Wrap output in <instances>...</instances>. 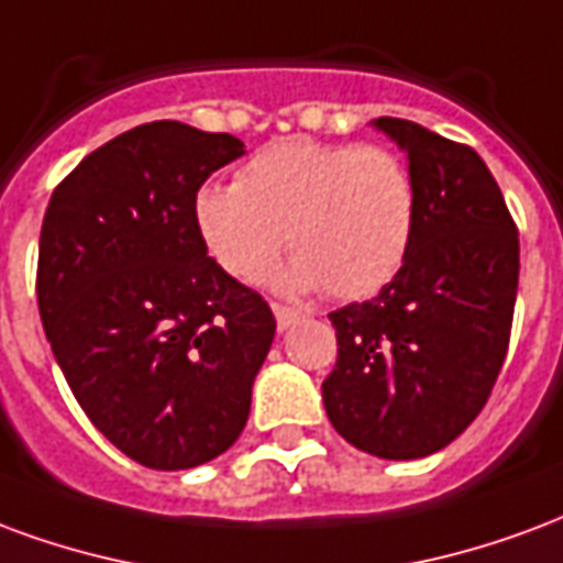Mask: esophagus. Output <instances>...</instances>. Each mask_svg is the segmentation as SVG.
I'll return each mask as SVG.
<instances>
[{
    "label": "esophagus",
    "mask_w": 563,
    "mask_h": 563,
    "mask_svg": "<svg viewBox=\"0 0 563 563\" xmlns=\"http://www.w3.org/2000/svg\"><path fill=\"white\" fill-rule=\"evenodd\" d=\"M273 314H276V323H278V330H282V332L290 330V327H294V323L302 318L297 309H287V306H278V302H273Z\"/></svg>",
    "instance_id": "esophagus-1"
}]
</instances>
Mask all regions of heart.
I'll use <instances>...</instances> for the list:
<instances>
[{
  "label": "heart",
  "instance_id": "1",
  "mask_svg": "<svg viewBox=\"0 0 563 563\" xmlns=\"http://www.w3.org/2000/svg\"><path fill=\"white\" fill-rule=\"evenodd\" d=\"M197 236L233 278L252 282L287 242L297 257L276 276L282 290L372 297L408 257L417 188L387 146L287 137L242 164L236 183L195 195Z\"/></svg>",
  "mask_w": 563,
  "mask_h": 563
}]
</instances>
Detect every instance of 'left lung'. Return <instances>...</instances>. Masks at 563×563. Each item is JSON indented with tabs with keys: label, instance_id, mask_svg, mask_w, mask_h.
<instances>
[{
	"label": "left lung",
	"instance_id": "left-lung-1",
	"mask_svg": "<svg viewBox=\"0 0 563 563\" xmlns=\"http://www.w3.org/2000/svg\"><path fill=\"white\" fill-rule=\"evenodd\" d=\"M372 125L408 152L417 224L393 282L330 314L339 360L321 389L347 444L405 462L444 450L489 399L510 344L519 233L471 146L408 119Z\"/></svg>",
	"mask_w": 563,
	"mask_h": 563
}]
</instances>
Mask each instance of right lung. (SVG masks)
Returning <instances> with one entry per match:
<instances>
[{
  "mask_svg": "<svg viewBox=\"0 0 563 563\" xmlns=\"http://www.w3.org/2000/svg\"><path fill=\"white\" fill-rule=\"evenodd\" d=\"M245 155L233 134L146 122L56 186L38 240V311L74 399L155 471H186L240 438L276 335L261 294L197 236L195 195Z\"/></svg>",
  "mask_w": 563,
  "mask_h": 563,
  "instance_id": "right-lung-1",
  "label": "right lung"
}]
</instances>
